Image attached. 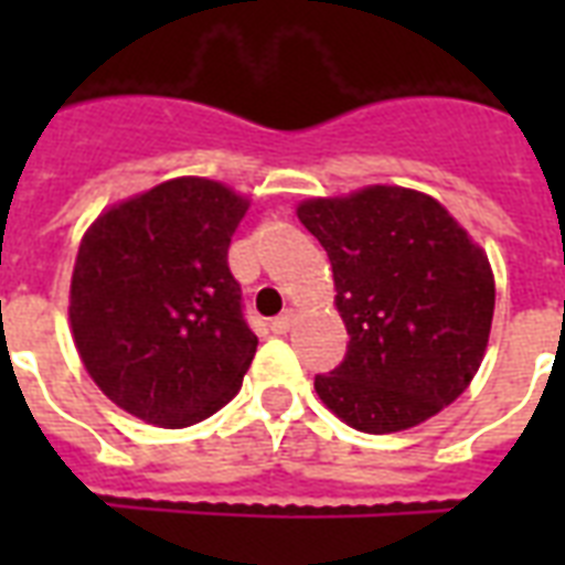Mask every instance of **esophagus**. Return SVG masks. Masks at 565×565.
<instances>
[{
    "mask_svg": "<svg viewBox=\"0 0 565 565\" xmlns=\"http://www.w3.org/2000/svg\"><path fill=\"white\" fill-rule=\"evenodd\" d=\"M292 326H296V310H284L281 317L273 319V326L269 328H273L275 334H287Z\"/></svg>",
    "mask_w": 565,
    "mask_h": 565,
    "instance_id": "esophagus-1",
    "label": "esophagus"
}]
</instances>
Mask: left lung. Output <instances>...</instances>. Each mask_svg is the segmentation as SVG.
I'll list each match as a JSON object with an SVG mask.
<instances>
[{"label": "left lung", "mask_w": 565, "mask_h": 565, "mask_svg": "<svg viewBox=\"0 0 565 565\" xmlns=\"http://www.w3.org/2000/svg\"><path fill=\"white\" fill-rule=\"evenodd\" d=\"M334 269L349 354L313 386L363 434L422 425L455 402L490 343L495 278L469 231L428 193L370 184L296 207Z\"/></svg>", "instance_id": "1"}]
</instances>
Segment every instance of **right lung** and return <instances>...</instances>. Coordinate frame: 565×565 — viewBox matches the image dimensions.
<instances>
[{
	"instance_id": "obj_1",
	"label": "right lung",
	"mask_w": 565,
	"mask_h": 565,
	"mask_svg": "<svg viewBox=\"0 0 565 565\" xmlns=\"http://www.w3.org/2000/svg\"><path fill=\"white\" fill-rule=\"evenodd\" d=\"M248 199L199 175L110 204L84 231L70 328L93 384L137 419L188 428L239 393L257 337L228 269Z\"/></svg>"
}]
</instances>
